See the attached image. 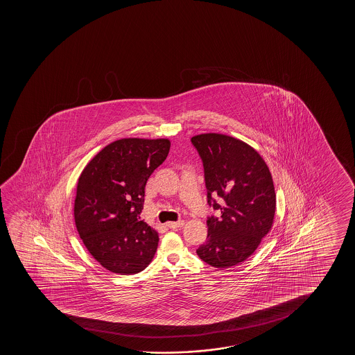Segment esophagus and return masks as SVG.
Masks as SVG:
<instances>
[{
  "label": "esophagus",
  "instance_id": "34e87169",
  "mask_svg": "<svg viewBox=\"0 0 355 355\" xmlns=\"http://www.w3.org/2000/svg\"><path fill=\"white\" fill-rule=\"evenodd\" d=\"M183 225H184V220H183V219H180V220H177V222H168V223H167V227L171 229L180 228V227H183Z\"/></svg>",
  "mask_w": 355,
  "mask_h": 355
}]
</instances>
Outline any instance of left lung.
Listing matches in <instances>:
<instances>
[{
    "label": "left lung",
    "mask_w": 355,
    "mask_h": 355,
    "mask_svg": "<svg viewBox=\"0 0 355 355\" xmlns=\"http://www.w3.org/2000/svg\"><path fill=\"white\" fill-rule=\"evenodd\" d=\"M191 144L204 165L207 204L219 214L207 218V240L196 253L211 267H233L246 261L272 229L277 206L272 175L252 146L233 137L204 133L193 137Z\"/></svg>",
    "instance_id": "obj_1"
}]
</instances>
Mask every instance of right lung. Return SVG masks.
<instances>
[{
    "mask_svg": "<svg viewBox=\"0 0 355 355\" xmlns=\"http://www.w3.org/2000/svg\"><path fill=\"white\" fill-rule=\"evenodd\" d=\"M168 139L123 138L88 162L78 178L75 224L88 252L116 274L146 269L159 243L157 232L141 220L146 184L166 160Z\"/></svg>",
    "mask_w": 355,
    "mask_h": 355,
    "instance_id": "right-lung-1",
    "label": "right lung"
}]
</instances>
